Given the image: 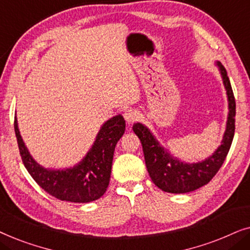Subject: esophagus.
<instances>
[{"label": "esophagus", "mask_w": 250, "mask_h": 250, "mask_svg": "<svg viewBox=\"0 0 250 250\" xmlns=\"http://www.w3.org/2000/svg\"><path fill=\"white\" fill-rule=\"evenodd\" d=\"M124 118H125V121L128 123V124H132V123H134V122L138 121L139 112L136 111L135 109L129 108V109H127V110H125Z\"/></svg>", "instance_id": "34e87169"}]
</instances>
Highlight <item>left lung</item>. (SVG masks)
<instances>
[{"label": "left lung", "mask_w": 250, "mask_h": 250, "mask_svg": "<svg viewBox=\"0 0 250 250\" xmlns=\"http://www.w3.org/2000/svg\"><path fill=\"white\" fill-rule=\"evenodd\" d=\"M217 66L220 67L224 86L227 88L229 117L222 145L209 158L201 163L184 164L165 151L146 126L139 123L133 126V131L142 143L149 175L152 182L165 192L187 193L199 189L216 175L227 158L234 136L235 100L227 70L221 62H217Z\"/></svg>", "instance_id": "obj_1"}]
</instances>
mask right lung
<instances>
[{
  "mask_svg": "<svg viewBox=\"0 0 250 250\" xmlns=\"http://www.w3.org/2000/svg\"><path fill=\"white\" fill-rule=\"evenodd\" d=\"M15 132L23 165L44 191L59 200L90 203L104 196L109 186L115 146L125 132V121L122 115L109 119L86 157L77 166L64 170L45 169L32 158L20 136L17 118Z\"/></svg>",
  "mask_w": 250,
  "mask_h": 250,
  "instance_id": "add662e5",
  "label": "right lung"
}]
</instances>
